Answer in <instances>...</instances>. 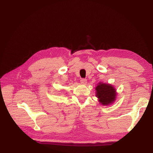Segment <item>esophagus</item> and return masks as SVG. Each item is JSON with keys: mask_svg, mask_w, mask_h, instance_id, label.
Here are the masks:
<instances>
[{"mask_svg": "<svg viewBox=\"0 0 153 153\" xmlns=\"http://www.w3.org/2000/svg\"><path fill=\"white\" fill-rule=\"evenodd\" d=\"M87 80L86 79H84V78H83V79H81L80 80V83L82 84H84V85H85L87 84Z\"/></svg>", "mask_w": 153, "mask_h": 153, "instance_id": "esophagus-1", "label": "esophagus"}]
</instances>
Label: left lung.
Listing matches in <instances>:
<instances>
[{"instance_id":"left-lung-1","label":"left lung","mask_w":153,"mask_h":153,"mask_svg":"<svg viewBox=\"0 0 153 153\" xmlns=\"http://www.w3.org/2000/svg\"><path fill=\"white\" fill-rule=\"evenodd\" d=\"M96 96L101 105L108 106L114 103L117 98V91L115 88L110 84L100 82L95 88Z\"/></svg>"}]
</instances>
